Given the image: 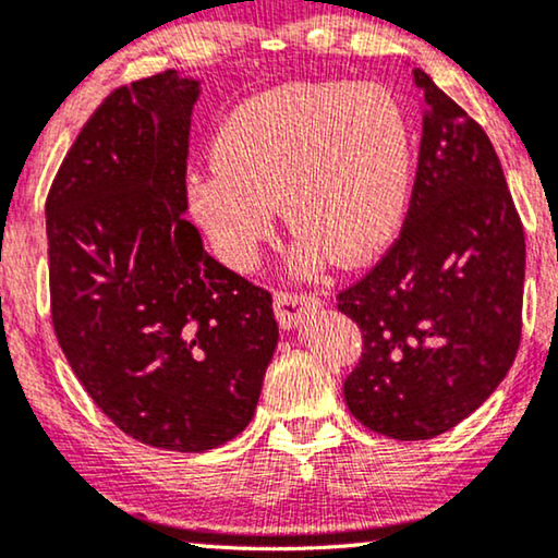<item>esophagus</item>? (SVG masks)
<instances>
[{"label": "esophagus", "instance_id": "34e87169", "mask_svg": "<svg viewBox=\"0 0 558 558\" xmlns=\"http://www.w3.org/2000/svg\"><path fill=\"white\" fill-rule=\"evenodd\" d=\"M322 308V299L318 295H299V293H275V314L283 329H299L306 322L308 314Z\"/></svg>", "mask_w": 558, "mask_h": 558}]
</instances>
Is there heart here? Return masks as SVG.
Segmentation results:
<instances>
[{
	"mask_svg": "<svg viewBox=\"0 0 558 558\" xmlns=\"http://www.w3.org/2000/svg\"><path fill=\"white\" fill-rule=\"evenodd\" d=\"M189 206L211 250L247 270L283 204L301 267L365 263L398 232L413 175L411 124L380 86L288 84L229 111Z\"/></svg>",
	"mask_w": 558,
	"mask_h": 558,
	"instance_id": "heart-1",
	"label": "heart"
}]
</instances>
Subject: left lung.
<instances>
[{
    "label": "left lung",
    "instance_id": "1",
    "mask_svg": "<svg viewBox=\"0 0 558 558\" xmlns=\"http://www.w3.org/2000/svg\"><path fill=\"white\" fill-rule=\"evenodd\" d=\"M418 173L403 232L339 293L365 352L344 383L362 426L434 439L493 396L521 344L525 236L485 130L428 73Z\"/></svg>",
    "mask_w": 558,
    "mask_h": 558
}]
</instances>
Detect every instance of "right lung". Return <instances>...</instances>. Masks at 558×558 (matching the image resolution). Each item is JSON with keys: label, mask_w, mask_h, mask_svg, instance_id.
Masks as SVG:
<instances>
[{"label": "right lung", "mask_w": 558, "mask_h": 558, "mask_svg": "<svg viewBox=\"0 0 558 558\" xmlns=\"http://www.w3.org/2000/svg\"><path fill=\"white\" fill-rule=\"evenodd\" d=\"M202 81L117 88L46 204L58 344L101 413L155 449H217L247 428L278 347L272 299L219 265L185 219Z\"/></svg>", "instance_id": "right-lung-1"}]
</instances>
